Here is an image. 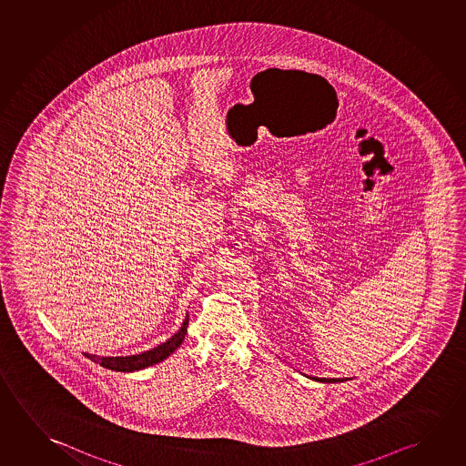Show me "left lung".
Wrapping results in <instances>:
<instances>
[{"label": "left lung", "instance_id": "obj_1", "mask_svg": "<svg viewBox=\"0 0 466 466\" xmlns=\"http://www.w3.org/2000/svg\"><path fill=\"white\" fill-rule=\"evenodd\" d=\"M315 380H319V382H344L347 380H332V378H313Z\"/></svg>", "mask_w": 466, "mask_h": 466}]
</instances>
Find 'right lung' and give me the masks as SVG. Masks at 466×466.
Masks as SVG:
<instances>
[{"instance_id":"1","label":"right lung","mask_w":466,"mask_h":466,"mask_svg":"<svg viewBox=\"0 0 466 466\" xmlns=\"http://www.w3.org/2000/svg\"><path fill=\"white\" fill-rule=\"evenodd\" d=\"M187 328H188V315L186 316V319L182 322L180 329L171 339H167L163 344L157 345V347L151 349V350L144 351V353H138V355H130V357H96V355L86 353V357L95 361V363L103 366V368L111 370V371L132 372L145 370L148 366L157 365L159 361H163V360L167 359L171 355L172 351L177 350V347L186 339Z\"/></svg>"}]
</instances>
